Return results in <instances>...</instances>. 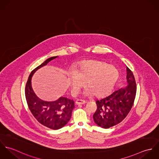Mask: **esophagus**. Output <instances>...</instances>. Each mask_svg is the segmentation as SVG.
<instances>
[{"mask_svg": "<svg viewBox=\"0 0 159 159\" xmlns=\"http://www.w3.org/2000/svg\"><path fill=\"white\" fill-rule=\"evenodd\" d=\"M86 103V101L83 100H77L75 102L76 105H83V104H85Z\"/></svg>", "mask_w": 159, "mask_h": 159, "instance_id": "obj_1", "label": "esophagus"}]
</instances>
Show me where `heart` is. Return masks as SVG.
Instances as JSON below:
<instances>
[{
	"label": "heart",
	"instance_id": "b5f03b06",
	"mask_svg": "<svg viewBox=\"0 0 159 159\" xmlns=\"http://www.w3.org/2000/svg\"><path fill=\"white\" fill-rule=\"evenodd\" d=\"M118 77L117 68L98 61H84L73 69V73L68 75L70 84L73 92H78L85 82L88 87L85 93L88 95L93 94L97 97L108 94Z\"/></svg>",
	"mask_w": 159,
	"mask_h": 159
}]
</instances>
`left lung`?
Wrapping results in <instances>:
<instances>
[{
    "mask_svg": "<svg viewBox=\"0 0 159 159\" xmlns=\"http://www.w3.org/2000/svg\"><path fill=\"white\" fill-rule=\"evenodd\" d=\"M127 83L125 88L114 91L107 97L97 100V109L93 114L95 123L108 129L120 123L130 111L136 95L135 79L127 67Z\"/></svg>",
    "mask_w": 159,
    "mask_h": 159,
    "instance_id": "obj_1",
    "label": "left lung"
}]
</instances>
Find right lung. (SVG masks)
<instances>
[{"mask_svg": "<svg viewBox=\"0 0 159 159\" xmlns=\"http://www.w3.org/2000/svg\"><path fill=\"white\" fill-rule=\"evenodd\" d=\"M58 56L48 58L41 65L32 71L26 83L25 95L30 112L42 125L53 130H57L66 125L70 120L75 108L74 101L61 97L54 102L44 101L39 98L32 88L31 80L34 73L46 66Z\"/></svg>", "mask_w": 159, "mask_h": 159, "instance_id": "right-lung-1", "label": "right lung"}]
</instances>
